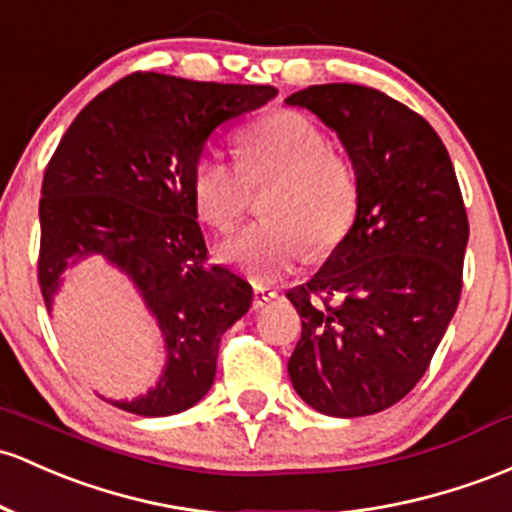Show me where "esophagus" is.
<instances>
[{
	"instance_id": "34e87169",
	"label": "esophagus",
	"mask_w": 512,
	"mask_h": 512,
	"mask_svg": "<svg viewBox=\"0 0 512 512\" xmlns=\"http://www.w3.org/2000/svg\"><path fill=\"white\" fill-rule=\"evenodd\" d=\"M277 291L269 289V286H255V291H252V306L255 308H262L265 303H269L272 299H277Z\"/></svg>"
}]
</instances>
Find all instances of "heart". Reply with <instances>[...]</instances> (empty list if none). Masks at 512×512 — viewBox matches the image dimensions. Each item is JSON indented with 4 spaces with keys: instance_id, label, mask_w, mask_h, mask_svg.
<instances>
[{
    "instance_id": "b5f03b06",
    "label": "heart",
    "mask_w": 512,
    "mask_h": 512,
    "mask_svg": "<svg viewBox=\"0 0 512 512\" xmlns=\"http://www.w3.org/2000/svg\"><path fill=\"white\" fill-rule=\"evenodd\" d=\"M277 179L262 221L221 245L218 257L250 282L269 284L306 257L309 240L325 255L350 233L359 187L350 162L330 150V138L311 116L279 109L247 126L238 140V165L206 150L189 170V194L199 218L226 233L250 201V187Z\"/></svg>"
}]
</instances>
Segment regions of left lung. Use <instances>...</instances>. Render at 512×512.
I'll list each match as a JSON object with an SVG mask.
<instances>
[{
  "instance_id": "8db88e82",
  "label": "left lung",
  "mask_w": 512,
  "mask_h": 512,
  "mask_svg": "<svg viewBox=\"0 0 512 512\" xmlns=\"http://www.w3.org/2000/svg\"><path fill=\"white\" fill-rule=\"evenodd\" d=\"M286 104L338 133L359 187L350 233L286 294L303 318L286 369L318 413L386 411L428 372L457 311L469 240L457 174L435 128L379 89L313 84Z\"/></svg>"
}]
</instances>
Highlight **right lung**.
<instances>
[{
    "label": "right lung",
    "instance_id": "obj_1",
    "mask_svg": "<svg viewBox=\"0 0 512 512\" xmlns=\"http://www.w3.org/2000/svg\"><path fill=\"white\" fill-rule=\"evenodd\" d=\"M274 97L269 84L136 72L89 101L50 157L38 204L46 308L67 267L101 255L131 279L165 340L160 381L111 401L121 411L182 413L213 386L221 335L247 313L252 286L206 262L189 170L216 128Z\"/></svg>",
    "mask_w": 512,
    "mask_h": 512
}]
</instances>
